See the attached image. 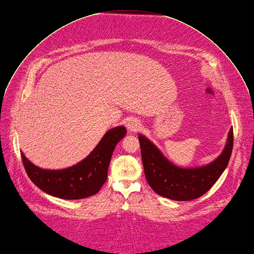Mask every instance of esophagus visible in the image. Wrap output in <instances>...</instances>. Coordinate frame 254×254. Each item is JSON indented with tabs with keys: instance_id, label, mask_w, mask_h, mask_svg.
<instances>
[{
	"instance_id": "esophagus-1",
	"label": "esophagus",
	"mask_w": 254,
	"mask_h": 254,
	"mask_svg": "<svg viewBox=\"0 0 254 254\" xmlns=\"http://www.w3.org/2000/svg\"><path fill=\"white\" fill-rule=\"evenodd\" d=\"M126 126L130 132H136L140 128V122L136 118H130L127 120Z\"/></svg>"
}]
</instances>
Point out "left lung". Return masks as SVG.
<instances>
[{"label":"left lung","mask_w":254,"mask_h":254,"mask_svg":"<svg viewBox=\"0 0 254 254\" xmlns=\"http://www.w3.org/2000/svg\"><path fill=\"white\" fill-rule=\"evenodd\" d=\"M145 177L160 195L186 201L204 194L214 185L229 162L233 146L230 128L220 155L209 164L195 168H181L169 161L159 148L144 135L138 134Z\"/></svg>","instance_id":"left-lung-1"}]
</instances>
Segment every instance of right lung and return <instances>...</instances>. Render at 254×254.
<instances>
[{
    "instance_id": "add662e5",
    "label": "right lung",
    "mask_w": 254,
    "mask_h": 254,
    "mask_svg": "<svg viewBox=\"0 0 254 254\" xmlns=\"http://www.w3.org/2000/svg\"><path fill=\"white\" fill-rule=\"evenodd\" d=\"M125 135L124 126L108 130L85 159L66 169L40 168L23 152H21L22 160L29 178L45 192L64 199L85 198L97 193L106 182L113 151Z\"/></svg>"
}]
</instances>
